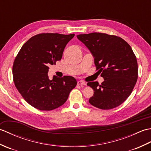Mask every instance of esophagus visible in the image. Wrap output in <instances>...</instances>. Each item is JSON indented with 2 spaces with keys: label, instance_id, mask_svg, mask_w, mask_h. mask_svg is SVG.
<instances>
[{
  "label": "esophagus",
  "instance_id": "34e87169",
  "mask_svg": "<svg viewBox=\"0 0 151 151\" xmlns=\"http://www.w3.org/2000/svg\"><path fill=\"white\" fill-rule=\"evenodd\" d=\"M77 84H78V85H81V86H83L86 85V83H85L84 81H78L77 82Z\"/></svg>",
  "mask_w": 151,
  "mask_h": 151
}]
</instances>
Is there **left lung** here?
Returning <instances> with one entry per match:
<instances>
[{"label":"left lung","instance_id":"8db88e82","mask_svg":"<svg viewBox=\"0 0 151 151\" xmlns=\"http://www.w3.org/2000/svg\"><path fill=\"white\" fill-rule=\"evenodd\" d=\"M77 38L90 50L96 70L104 79L101 84L88 83L94 91L89 102L102 110L116 108L129 97L138 77L132 48L121 37L104 33L80 34Z\"/></svg>","mask_w":151,"mask_h":151}]
</instances>
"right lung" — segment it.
<instances>
[{"mask_svg": "<svg viewBox=\"0 0 151 151\" xmlns=\"http://www.w3.org/2000/svg\"><path fill=\"white\" fill-rule=\"evenodd\" d=\"M75 34L42 33L30 38L16 56L13 79L16 88L32 106L50 111L63 105L76 86L70 76H48L49 65L61 60L63 50Z\"/></svg>", "mask_w": 151, "mask_h": 151, "instance_id": "add662e5", "label": "right lung"}]
</instances>
